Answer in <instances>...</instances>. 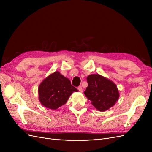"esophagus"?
<instances>
[{
	"label": "esophagus",
	"instance_id": "obj_1",
	"mask_svg": "<svg viewBox=\"0 0 152 152\" xmlns=\"http://www.w3.org/2000/svg\"><path fill=\"white\" fill-rule=\"evenodd\" d=\"M78 90H79V92H80V93H82V92L83 91V90H82V87H81V86L78 87Z\"/></svg>",
	"mask_w": 152,
	"mask_h": 152
}]
</instances>
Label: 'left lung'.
Wrapping results in <instances>:
<instances>
[{"label": "left lung", "instance_id": "obj_1", "mask_svg": "<svg viewBox=\"0 0 152 152\" xmlns=\"http://www.w3.org/2000/svg\"><path fill=\"white\" fill-rule=\"evenodd\" d=\"M88 86L84 94L99 111L104 112L113 107L119 98L116 85L111 80L99 74L87 77Z\"/></svg>", "mask_w": 152, "mask_h": 152}]
</instances>
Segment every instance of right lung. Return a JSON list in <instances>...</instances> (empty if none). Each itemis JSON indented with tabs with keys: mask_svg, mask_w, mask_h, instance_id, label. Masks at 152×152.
Instances as JSON below:
<instances>
[{
	"mask_svg": "<svg viewBox=\"0 0 152 152\" xmlns=\"http://www.w3.org/2000/svg\"><path fill=\"white\" fill-rule=\"evenodd\" d=\"M78 90L72 86L70 80L55 72L42 82L39 87L40 102L44 107L56 110L65 104L73 92Z\"/></svg>",
	"mask_w": 152,
	"mask_h": 152,
	"instance_id": "add662e5",
	"label": "right lung"
}]
</instances>
